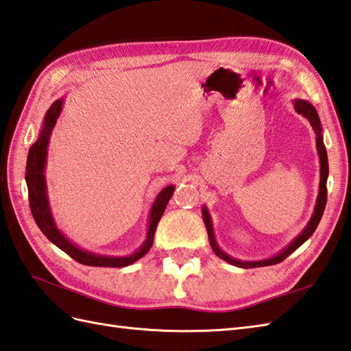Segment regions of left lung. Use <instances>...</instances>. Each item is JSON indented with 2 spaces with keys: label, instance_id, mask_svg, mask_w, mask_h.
Here are the masks:
<instances>
[{
  "label": "left lung",
  "instance_id": "obj_1",
  "mask_svg": "<svg viewBox=\"0 0 351 351\" xmlns=\"http://www.w3.org/2000/svg\"><path fill=\"white\" fill-rule=\"evenodd\" d=\"M295 109L300 115L305 117L309 124L313 125L314 132L317 134L315 138V143H317V151H319V156H320V189H319V195H317V202H315V208H314V214L309 219V223L306 224L305 229L302 230V233L298 234V238L293 239L289 245L284 248L280 254H276L271 258H266V260H257V262H242V260L238 258H233L229 254H226V252L218 247V243L215 241V236H214V230H213V221H210V217L206 208L202 209V215H203V221H205L206 226V230H208V236H209V243L210 247H213L215 254L226 260L227 263H230L233 266H238V267H260V266H271V265H276L282 262L284 258H287L293 251H296L302 243L311 238V234L315 232L317 226H319L320 219L323 217L324 213V208H326V200H328V189H326V182H328V175H329V165H328V152H326V146L323 143V136H322V124H320V118H319V113H317L315 108L305 100H295Z\"/></svg>",
  "mask_w": 351,
  "mask_h": 351
}]
</instances>
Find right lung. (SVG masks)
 Listing matches in <instances>:
<instances>
[{"mask_svg":"<svg viewBox=\"0 0 351 351\" xmlns=\"http://www.w3.org/2000/svg\"><path fill=\"white\" fill-rule=\"evenodd\" d=\"M61 110H62V99L53 101V104L46 112L42 132H40L38 138L36 141V143L31 146L28 152L25 181L28 185V199H29L31 214L34 217L38 229L43 232L46 238L52 243H55L60 250L67 252V254L71 258H75L76 262L86 266H100V267H124V266L132 265L136 262V260L143 257L152 247L154 233H156L160 218L162 213H165L170 197H172L175 186L169 185L166 189H162L157 195V199L154 202L151 214H149L148 234H146V239L142 243V247L136 252H133V254L124 256V257L100 256V254H94V252L84 251L82 248L75 245V243H71L58 229H56L53 217L51 213V206H49L46 181H45V165H46V156H47L49 137H51V133L56 124V119H58Z\"/></svg>","mask_w":351,"mask_h":351,"instance_id":"right-lung-1","label":"right lung"}]
</instances>
